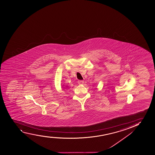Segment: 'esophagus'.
<instances>
[{
    "mask_svg": "<svg viewBox=\"0 0 155 155\" xmlns=\"http://www.w3.org/2000/svg\"><path fill=\"white\" fill-rule=\"evenodd\" d=\"M78 84H84V81L83 80H78Z\"/></svg>",
    "mask_w": 155,
    "mask_h": 155,
    "instance_id": "1",
    "label": "esophagus"
}]
</instances>
